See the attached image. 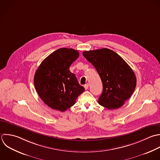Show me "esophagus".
Segmentation results:
<instances>
[{"label": "esophagus", "mask_w": 160, "mask_h": 160, "mask_svg": "<svg viewBox=\"0 0 160 160\" xmlns=\"http://www.w3.org/2000/svg\"><path fill=\"white\" fill-rule=\"evenodd\" d=\"M88 87H89V85H88V83H87V84H85V85H84V88H85V90H87V89L88 88Z\"/></svg>", "instance_id": "esophagus-1"}]
</instances>
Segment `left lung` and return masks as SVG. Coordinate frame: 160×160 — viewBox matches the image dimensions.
<instances>
[{"instance_id": "8db88e82", "label": "left lung", "mask_w": 160, "mask_h": 160, "mask_svg": "<svg viewBox=\"0 0 160 160\" xmlns=\"http://www.w3.org/2000/svg\"><path fill=\"white\" fill-rule=\"evenodd\" d=\"M83 55L95 67L103 83L98 103L109 110L121 107L137 85L133 70L118 54L108 48L85 51Z\"/></svg>"}]
</instances>
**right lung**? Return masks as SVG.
<instances>
[{"mask_svg": "<svg viewBox=\"0 0 160 160\" xmlns=\"http://www.w3.org/2000/svg\"><path fill=\"white\" fill-rule=\"evenodd\" d=\"M78 57L76 50L60 48L45 58L36 70L35 88L42 100L51 108L67 110L85 91L69 70Z\"/></svg>", "mask_w": 160, "mask_h": 160, "instance_id": "add662e5", "label": "right lung"}]
</instances>
